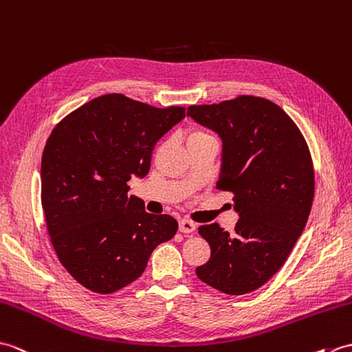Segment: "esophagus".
<instances>
[{"instance_id": "1", "label": "esophagus", "mask_w": 352, "mask_h": 352, "mask_svg": "<svg viewBox=\"0 0 352 352\" xmlns=\"http://www.w3.org/2000/svg\"><path fill=\"white\" fill-rule=\"evenodd\" d=\"M196 228H197L196 223L186 220V218L179 221V230H181L182 233H192L194 230H196Z\"/></svg>"}]
</instances>
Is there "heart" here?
I'll return each mask as SVG.
<instances>
[{
    "label": "heart",
    "instance_id": "obj_1",
    "mask_svg": "<svg viewBox=\"0 0 352 352\" xmlns=\"http://www.w3.org/2000/svg\"><path fill=\"white\" fill-rule=\"evenodd\" d=\"M209 135L205 134L203 131H199V129H191L188 134H186V144L188 143H194V142H200V140H205L208 138Z\"/></svg>",
    "mask_w": 352,
    "mask_h": 352
}]
</instances>
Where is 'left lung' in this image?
Returning <instances> with one entry per match:
<instances>
[{
  "label": "left lung",
  "instance_id": "1",
  "mask_svg": "<svg viewBox=\"0 0 352 352\" xmlns=\"http://www.w3.org/2000/svg\"><path fill=\"white\" fill-rule=\"evenodd\" d=\"M186 116L221 137L217 188L233 194L239 212L232 232L200 226L210 257L196 274L223 294L253 292L282 268L306 228L315 196L309 146L291 117L259 96L191 105Z\"/></svg>",
  "mask_w": 352,
  "mask_h": 352
}]
</instances>
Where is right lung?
Here are the masks:
<instances>
[{
    "mask_svg": "<svg viewBox=\"0 0 352 352\" xmlns=\"http://www.w3.org/2000/svg\"><path fill=\"white\" fill-rule=\"evenodd\" d=\"M185 117L110 93L76 108L52 129L42 155V208L58 261L78 283L113 294L146 270L177 221L146 212L128 196L132 176L149 173L158 140Z\"/></svg>",
    "mask_w": 352,
    "mask_h": 352,
    "instance_id": "obj_1",
    "label": "right lung"
}]
</instances>
